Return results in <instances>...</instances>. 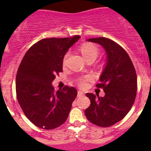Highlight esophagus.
Here are the masks:
<instances>
[{"mask_svg":"<svg viewBox=\"0 0 151 151\" xmlns=\"http://www.w3.org/2000/svg\"><path fill=\"white\" fill-rule=\"evenodd\" d=\"M83 95H84V93H83V91H78V92H77V96H81Z\"/></svg>","mask_w":151,"mask_h":151,"instance_id":"obj_1","label":"esophagus"}]
</instances>
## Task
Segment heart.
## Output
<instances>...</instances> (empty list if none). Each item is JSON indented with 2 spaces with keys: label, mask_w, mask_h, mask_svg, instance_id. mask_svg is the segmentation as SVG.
Masks as SVG:
<instances>
[{
  "label": "heart",
  "mask_w": 151,
  "mask_h": 151,
  "mask_svg": "<svg viewBox=\"0 0 151 151\" xmlns=\"http://www.w3.org/2000/svg\"><path fill=\"white\" fill-rule=\"evenodd\" d=\"M80 52L83 55V58L86 60H95L99 55V49L95 45L91 43H85L84 45L80 47ZM69 53L67 52L65 54L64 57L63 58V64L66 65L67 59H68ZM92 80L91 76H85L84 77H80L77 80V83L80 86L85 87L86 85V82L90 81Z\"/></svg>",
  "instance_id": "1"
}]
</instances>
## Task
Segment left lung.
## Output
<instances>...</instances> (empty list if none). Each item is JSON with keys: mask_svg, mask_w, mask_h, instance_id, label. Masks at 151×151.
Masks as SVG:
<instances>
[{"mask_svg": "<svg viewBox=\"0 0 151 151\" xmlns=\"http://www.w3.org/2000/svg\"><path fill=\"white\" fill-rule=\"evenodd\" d=\"M87 41L101 45L106 52V60L96 85L104 89V96L86 93L91 105L85 114L91 123L108 127L121 121L134 104L137 89L136 71L127 52L115 42L104 37Z\"/></svg>", "mask_w": 151, "mask_h": 151, "instance_id": "1", "label": "left lung"}]
</instances>
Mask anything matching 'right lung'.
Returning a JSON list of instances; mask_svg holds the SVG:
<instances>
[{"instance_id": "obj_1", "label": "right lung", "mask_w": 151, "mask_h": 151, "mask_svg": "<svg viewBox=\"0 0 151 151\" xmlns=\"http://www.w3.org/2000/svg\"><path fill=\"white\" fill-rule=\"evenodd\" d=\"M80 36L44 39L25 53L16 76L18 102L25 116L38 127L53 129L66 121L77 95L74 87L55 91L52 85L63 71L65 54Z\"/></svg>"}]
</instances>
